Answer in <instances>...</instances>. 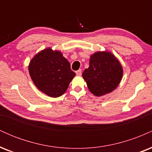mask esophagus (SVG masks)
<instances>
[{
    "mask_svg": "<svg viewBox=\"0 0 152 152\" xmlns=\"http://www.w3.org/2000/svg\"><path fill=\"white\" fill-rule=\"evenodd\" d=\"M76 74L77 76H81V69H79V70L76 71Z\"/></svg>",
    "mask_w": 152,
    "mask_h": 152,
    "instance_id": "obj_1",
    "label": "esophagus"
}]
</instances>
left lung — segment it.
<instances>
[{"mask_svg":"<svg viewBox=\"0 0 152 152\" xmlns=\"http://www.w3.org/2000/svg\"><path fill=\"white\" fill-rule=\"evenodd\" d=\"M122 76L121 64L109 51H99L91 56L89 67L82 74L88 89L96 96L113 91L119 84Z\"/></svg>","mask_w":152,"mask_h":152,"instance_id":"left-lung-1","label":"left lung"}]
</instances>
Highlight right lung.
Returning <instances> with one entry per match:
<instances>
[{"label": "right lung", "instance_id": "add662e5", "mask_svg": "<svg viewBox=\"0 0 152 152\" xmlns=\"http://www.w3.org/2000/svg\"><path fill=\"white\" fill-rule=\"evenodd\" d=\"M28 71L38 89L53 98L65 93L76 75L63 54L50 48L41 50L31 59Z\"/></svg>", "mask_w": 152, "mask_h": 152}]
</instances>
